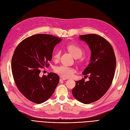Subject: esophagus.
Returning a JSON list of instances; mask_svg holds the SVG:
<instances>
[{
  "instance_id": "obj_1",
  "label": "esophagus",
  "mask_w": 130,
  "mask_h": 130,
  "mask_svg": "<svg viewBox=\"0 0 130 130\" xmlns=\"http://www.w3.org/2000/svg\"><path fill=\"white\" fill-rule=\"evenodd\" d=\"M59 79H60V81H63V80H65L67 79H66L64 78H63V77H60V78H59Z\"/></svg>"
}]
</instances>
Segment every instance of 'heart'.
Here are the masks:
<instances>
[{
  "instance_id": "b5f03b06",
  "label": "heart",
  "mask_w": 130,
  "mask_h": 130,
  "mask_svg": "<svg viewBox=\"0 0 130 130\" xmlns=\"http://www.w3.org/2000/svg\"><path fill=\"white\" fill-rule=\"evenodd\" d=\"M68 50L75 58L80 57L84 53V50L82 47L75 44H69L67 46ZM61 51L57 50L54 55V58L56 60L58 59L60 56ZM55 72L61 76L63 78H70L73 75L74 73V69L69 67L62 65L57 67L55 69Z\"/></svg>"
}]
</instances>
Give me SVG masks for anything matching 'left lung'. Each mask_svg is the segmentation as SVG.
<instances>
[{
    "label": "left lung",
    "instance_id": "obj_1",
    "mask_svg": "<svg viewBox=\"0 0 130 130\" xmlns=\"http://www.w3.org/2000/svg\"><path fill=\"white\" fill-rule=\"evenodd\" d=\"M86 42L91 50L90 63L83 72L89 75V80L76 82L72 89L75 99L84 104H90L100 99L106 93L113 81L116 58L113 48L109 42L97 34H86L79 36Z\"/></svg>",
    "mask_w": 130,
    "mask_h": 130
}]
</instances>
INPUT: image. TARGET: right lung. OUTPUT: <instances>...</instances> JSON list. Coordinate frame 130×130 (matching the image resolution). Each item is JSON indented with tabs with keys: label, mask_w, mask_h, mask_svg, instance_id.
Wrapping results in <instances>:
<instances>
[{
	"label": "right lung",
	"mask_w": 130,
	"mask_h": 130,
	"mask_svg": "<svg viewBox=\"0 0 130 130\" xmlns=\"http://www.w3.org/2000/svg\"><path fill=\"white\" fill-rule=\"evenodd\" d=\"M61 41L50 34H38L21 42L14 51L11 70L15 83L23 95L35 103L47 101L59 83L57 74H39L41 68L48 66L55 46Z\"/></svg>",
	"instance_id": "obj_1"
}]
</instances>
